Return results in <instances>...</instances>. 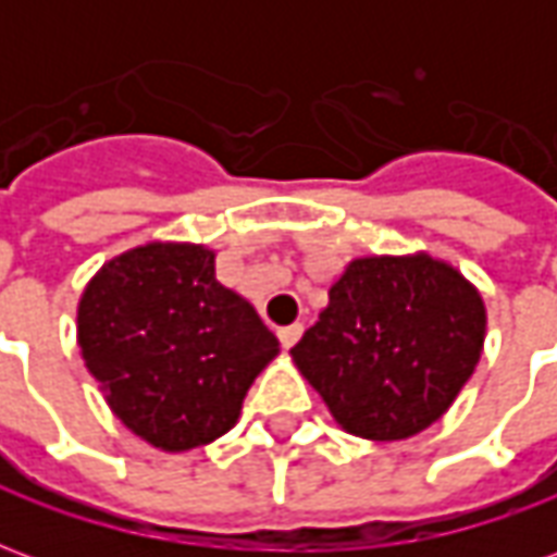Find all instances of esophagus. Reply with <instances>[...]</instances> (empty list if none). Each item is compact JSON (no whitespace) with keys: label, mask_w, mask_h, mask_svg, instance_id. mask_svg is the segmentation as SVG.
I'll list each match as a JSON object with an SVG mask.
<instances>
[{"label":"esophagus","mask_w":557,"mask_h":557,"mask_svg":"<svg viewBox=\"0 0 557 557\" xmlns=\"http://www.w3.org/2000/svg\"><path fill=\"white\" fill-rule=\"evenodd\" d=\"M301 334H304V325H298V322H295V325L280 327V331H277V337H280V343H283V349H292V346H295V343L301 339Z\"/></svg>","instance_id":"1"}]
</instances>
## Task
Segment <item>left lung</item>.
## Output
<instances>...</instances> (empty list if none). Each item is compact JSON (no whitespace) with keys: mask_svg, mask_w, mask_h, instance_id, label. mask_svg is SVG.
I'll return each instance as SVG.
<instances>
[{"mask_svg":"<svg viewBox=\"0 0 557 557\" xmlns=\"http://www.w3.org/2000/svg\"><path fill=\"white\" fill-rule=\"evenodd\" d=\"M486 339V304L430 253L351 259L292 361L351 435L403 442L454 406Z\"/></svg>","mask_w":557,"mask_h":557,"instance_id":"1","label":"left lung"}]
</instances>
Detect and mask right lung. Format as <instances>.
I'll return each mask as SVG.
<instances>
[{"mask_svg": "<svg viewBox=\"0 0 557 557\" xmlns=\"http://www.w3.org/2000/svg\"><path fill=\"white\" fill-rule=\"evenodd\" d=\"M77 343L115 418L166 454L226 435L280 351L253 304L218 283L214 250L187 242L103 262L79 298Z\"/></svg>", "mask_w": 557, "mask_h": 557, "instance_id": "right-lung-1", "label": "right lung"}]
</instances>
